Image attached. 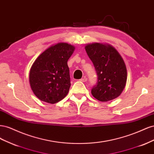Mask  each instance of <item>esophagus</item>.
<instances>
[{
	"label": "esophagus",
	"instance_id": "34e87169",
	"mask_svg": "<svg viewBox=\"0 0 154 154\" xmlns=\"http://www.w3.org/2000/svg\"><path fill=\"white\" fill-rule=\"evenodd\" d=\"M87 79L86 77H83V78H82L80 80V81L82 82H87Z\"/></svg>",
	"mask_w": 154,
	"mask_h": 154
}]
</instances>
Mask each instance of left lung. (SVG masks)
<instances>
[{
	"label": "left lung",
	"instance_id": "1",
	"mask_svg": "<svg viewBox=\"0 0 154 154\" xmlns=\"http://www.w3.org/2000/svg\"><path fill=\"white\" fill-rule=\"evenodd\" d=\"M85 49L97 75V85L92 88V95L102 102L119 96L127 80V67L122 56L109 44H88Z\"/></svg>",
	"mask_w": 154,
	"mask_h": 154
}]
</instances>
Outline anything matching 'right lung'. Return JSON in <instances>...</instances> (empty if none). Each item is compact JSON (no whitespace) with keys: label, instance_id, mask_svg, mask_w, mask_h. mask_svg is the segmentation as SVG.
Segmentation results:
<instances>
[{"label":"right lung","instance_id":"1","mask_svg":"<svg viewBox=\"0 0 154 154\" xmlns=\"http://www.w3.org/2000/svg\"><path fill=\"white\" fill-rule=\"evenodd\" d=\"M75 47L66 42L55 44L42 53L29 71V84L34 94L41 101L54 104L68 94L71 81L69 58Z\"/></svg>","mask_w":154,"mask_h":154}]
</instances>
